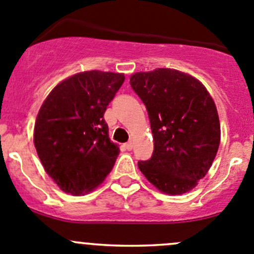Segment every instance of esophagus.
I'll return each instance as SVG.
<instances>
[{"mask_svg": "<svg viewBox=\"0 0 254 254\" xmlns=\"http://www.w3.org/2000/svg\"><path fill=\"white\" fill-rule=\"evenodd\" d=\"M125 148H127V150H131V149H132V141H127V143L125 144Z\"/></svg>", "mask_w": 254, "mask_h": 254, "instance_id": "34e87169", "label": "esophagus"}]
</instances>
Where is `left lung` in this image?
Here are the masks:
<instances>
[{
    "instance_id": "1",
    "label": "left lung",
    "mask_w": 254,
    "mask_h": 254,
    "mask_svg": "<svg viewBox=\"0 0 254 254\" xmlns=\"http://www.w3.org/2000/svg\"><path fill=\"white\" fill-rule=\"evenodd\" d=\"M130 85L148 110L154 151L138 167L155 188L170 195L191 190L217 155L220 124L204 85L174 68L130 76Z\"/></svg>"
}]
</instances>
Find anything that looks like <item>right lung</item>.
<instances>
[{"instance_id": "add662e5", "label": "right lung", "mask_w": 254, "mask_h": 254, "mask_svg": "<svg viewBox=\"0 0 254 254\" xmlns=\"http://www.w3.org/2000/svg\"><path fill=\"white\" fill-rule=\"evenodd\" d=\"M124 80V73L85 71L60 82L42 104L35 148L65 193L91 191L113 169L120 150L109 138L104 113Z\"/></svg>"}]
</instances>
